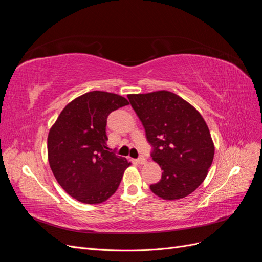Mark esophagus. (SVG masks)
I'll return each instance as SVG.
<instances>
[{"mask_svg": "<svg viewBox=\"0 0 262 262\" xmlns=\"http://www.w3.org/2000/svg\"><path fill=\"white\" fill-rule=\"evenodd\" d=\"M146 158L144 157V156H141V157H139L138 158V163L139 164H141V165H144V164H146Z\"/></svg>", "mask_w": 262, "mask_h": 262, "instance_id": "34e87169", "label": "esophagus"}]
</instances>
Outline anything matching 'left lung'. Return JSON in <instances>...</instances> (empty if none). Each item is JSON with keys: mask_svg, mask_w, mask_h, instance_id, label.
<instances>
[{"mask_svg": "<svg viewBox=\"0 0 262 262\" xmlns=\"http://www.w3.org/2000/svg\"><path fill=\"white\" fill-rule=\"evenodd\" d=\"M128 98L154 147L153 161L163 170L162 179L149 189L164 200L192 193L207 177L215 150L201 114L168 91L130 94Z\"/></svg>", "mask_w": 262, "mask_h": 262, "instance_id": "obj_1", "label": "left lung"}]
</instances>
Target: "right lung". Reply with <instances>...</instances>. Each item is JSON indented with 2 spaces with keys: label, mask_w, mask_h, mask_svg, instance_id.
Instances as JSON below:
<instances>
[{
  "label": "right lung",
  "mask_w": 262,
  "mask_h": 262,
  "mask_svg": "<svg viewBox=\"0 0 262 262\" xmlns=\"http://www.w3.org/2000/svg\"><path fill=\"white\" fill-rule=\"evenodd\" d=\"M129 105L114 93L93 91L63 108L48 134V161L64 191L77 201L98 204L108 200L131 165L107 147L108 115Z\"/></svg>",
  "instance_id": "right-lung-1"
}]
</instances>
